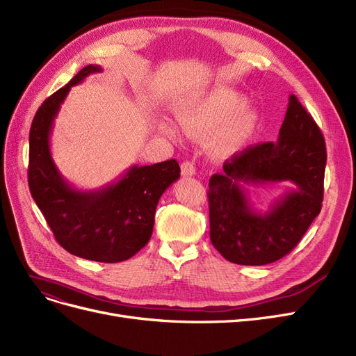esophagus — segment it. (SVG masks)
<instances>
[{"label": "esophagus", "instance_id": "1", "mask_svg": "<svg viewBox=\"0 0 356 356\" xmlns=\"http://www.w3.org/2000/svg\"><path fill=\"white\" fill-rule=\"evenodd\" d=\"M181 175L183 176H193L195 175V164L192 161L181 163Z\"/></svg>", "mask_w": 356, "mask_h": 356}]
</instances>
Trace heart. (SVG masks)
<instances>
[{
	"instance_id": "b5f03b06",
	"label": "heart",
	"mask_w": 356,
	"mask_h": 356,
	"mask_svg": "<svg viewBox=\"0 0 356 356\" xmlns=\"http://www.w3.org/2000/svg\"><path fill=\"white\" fill-rule=\"evenodd\" d=\"M176 120L185 135L208 139V149L216 160H226L254 139L261 127V113L238 90L211 88L177 104ZM165 134L175 131L165 126Z\"/></svg>"
}]
</instances>
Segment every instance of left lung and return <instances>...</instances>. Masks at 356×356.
I'll list each match as a JSON object with an SVG mask.
<instances>
[{"label":"left lung","instance_id":"1","mask_svg":"<svg viewBox=\"0 0 356 356\" xmlns=\"http://www.w3.org/2000/svg\"><path fill=\"white\" fill-rule=\"evenodd\" d=\"M325 161L320 127L291 95L279 139L236 152L209 179V238L217 251L241 266L271 264L291 252L321 211ZM280 181L297 188L257 212L244 186Z\"/></svg>","mask_w":356,"mask_h":356}]
</instances>
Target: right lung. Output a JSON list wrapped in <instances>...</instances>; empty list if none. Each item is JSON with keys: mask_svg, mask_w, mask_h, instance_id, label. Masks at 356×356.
Masks as SVG:
<instances>
[{"mask_svg": "<svg viewBox=\"0 0 356 356\" xmlns=\"http://www.w3.org/2000/svg\"><path fill=\"white\" fill-rule=\"evenodd\" d=\"M99 72L101 65H86L38 108L29 134L28 181L33 201L65 251L90 261L120 262L151 239L156 204L180 177V167L176 160L131 165L118 180L94 191H79L63 177L49 148L54 118L72 86Z\"/></svg>", "mask_w": 356, "mask_h": 356, "instance_id": "right-lung-1", "label": "right lung"}]
</instances>
